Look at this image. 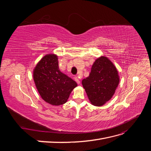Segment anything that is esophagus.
I'll return each mask as SVG.
<instances>
[{"instance_id":"esophagus-1","label":"esophagus","mask_w":151,"mask_h":151,"mask_svg":"<svg viewBox=\"0 0 151 151\" xmlns=\"http://www.w3.org/2000/svg\"><path fill=\"white\" fill-rule=\"evenodd\" d=\"M74 79H75V81H76V83H77V84H80L81 81H80V80H79V79L78 78V77H74Z\"/></svg>"}]
</instances>
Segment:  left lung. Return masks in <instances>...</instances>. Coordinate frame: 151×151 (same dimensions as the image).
I'll return each mask as SVG.
<instances>
[{"instance_id":"left-lung-1","label":"left lung","mask_w":151,"mask_h":151,"mask_svg":"<svg viewBox=\"0 0 151 151\" xmlns=\"http://www.w3.org/2000/svg\"><path fill=\"white\" fill-rule=\"evenodd\" d=\"M119 82L116 67L108 57L101 56L95 60L89 76L82 81V84L91 103L101 106L113 97Z\"/></svg>"}]
</instances>
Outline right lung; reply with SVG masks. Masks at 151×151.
I'll return each mask as SVG.
<instances>
[{
    "mask_svg": "<svg viewBox=\"0 0 151 151\" xmlns=\"http://www.w3.org/2000/svg\"><path fill=\"white\" fill-rule=\"evenodd\" d=\"M33 79L40 95L47 103L59 106L65 103L76 87V81L59 70L55 54L45 55L33 70Z\"/></svg>",
    "mask_w": 151,
    "mask_h": 151,
    "instance_id": "add662e5",
    "label": "right lung"
}]
</instances>
